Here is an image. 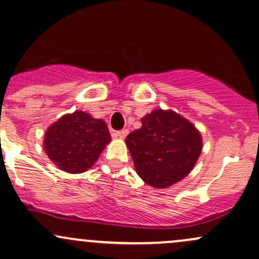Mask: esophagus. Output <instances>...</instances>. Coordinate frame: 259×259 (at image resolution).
<instances>
[{
    "mask_svg": "<svg viewBox=\"0 0 259 259\" xmlns=\"http://www.w3.org/2000/svg\"><path fill=\"white\" fill-rule=\"evenodd\" d=\"M127 135H128V130H122V131H117V132L115 133V137L120 139H124Z\"/></svg>",
    "mask_w": 259,
    "mask_h": 259,
    "instance_id": "1",
    "label": "esophagus"
}]
</instances>
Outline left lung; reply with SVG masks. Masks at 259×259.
I'll return each instance as SVG.
<instances>
[{
	"label": "left lung",
	"instance_id": "left-lung-1",
	"mask_svg": "<svg viewBox=\"0 0 259 259\" xmlns=\"http://www.w3.org/2000/svg\"><path fill=\"white\" fill-rule=\"evenodd\" d=\"M142 127L126 137L137 175L165 189L189 175L202 151V137L189 120L173 110L155 109Z\"/></svg>",
	"mask_w": 259,
	"mask_h": 259
}]
</instances>
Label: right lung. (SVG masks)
Segmentation results:
<instances>
[{
    "label": "right lung",
    "instance_id": "add662e5",
    "mask_svg": "<svg viewBox=\"0 0 259 259\" xmlns=\"http://www.w3.org/2000/svg\"><path fill=\"white\" fill-rule=\"evenodd\" d=\"M111 141L108 126L77 110L63 115L48 127L44 148L54 165L64 172L82 173L91 168Z\"/></svg>",
    "mask_w": 259,
    "mask_h": 259
}]
</instances>
